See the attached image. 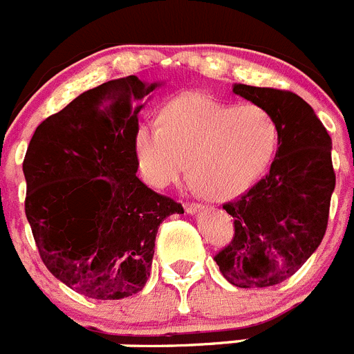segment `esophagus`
<instances>
[{
    "label": "esophagus",
    "mask_w": 354,
    "mask_h": 354,
    "mask_svg": "<svg viewBox=\"0 0 354 354\" xmlns=\"http://www.w3.org/2000/svg\"><path fill=\"white\" fill-rule=\"evenodd\" d=\"M184 209H186V212H187V214H194V212H196V210H200V209H202V205H200V203L187 202L186 205H184Z\"/></svg>",
    "instance_id": "1"
}]
</instances>
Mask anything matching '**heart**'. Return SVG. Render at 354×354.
<instances>
[{"label": "heart", "instance_id": "obj_1", "mask_svg": "<svg viewBox=\"0 0 354 354\" xmlns=\"http://www.w3.org/2000/svg\"><path fill=\"white\" fill-rule=\"evenodd\" d=\"M160 124L135 131V154L145 179L165 187L183 179L214 200L239 196L267 171L279 145V126L265 106L186 95L160 112Z\"/></svg>", "mask_w": 354, "mask_h": 354}]
</instances>
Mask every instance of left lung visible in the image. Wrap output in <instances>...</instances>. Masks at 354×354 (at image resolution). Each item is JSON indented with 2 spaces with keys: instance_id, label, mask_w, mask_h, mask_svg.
<instances>
[{
  "instance_id": "1",
  "label": "left lung",
  "mask_w": 354,
  "mask_h": 354,
  "mask_svg": "<svg viewBox=\"0 0 354 354\" xmlns=\"http://www.w3.org/2000/svg\"><path fill=\"white\" fill-rule=\"evenodd\" d=\"M233 93L274 115L279 145L263 179L223 205L235 230L214 259L233 286H275L302 267L325 236L335 189L332 138L313 106L291 91L235 84Z\"/></svg>"
}]
</instances>
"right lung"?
Masks as SVG:
<instances>
[{
  "label": "right lung",
  "instance_id": "obj_1",
  "mask_svg": "<svg viewBox=\"0 0 354 354\" xmlns=\"http://www.w3.org/2000/svg\"><path fill=\"white\" fill-rule=\"evenodd\" d=\"M160 84L109 80L45 119L28 145V217L52 275L95 300L138 293L151 272L158 226L184 212L137 177L135 131Z\"/></svg>",
  "mask_w": 354,
  "mask_h": 354
}]
</instances>
